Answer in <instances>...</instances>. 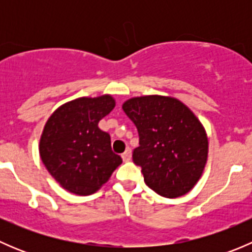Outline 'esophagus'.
Returning a JSON list of instances; mask_svg holds the SVG:
<instances>
[{"label": "esophagus", "instance_id": "34e87169", "mask_svg": "<svg viewBox=\"0 0 252 252\" xmlns=\"http://www.w3.org/2000/svg\"><path fill=\"white\" fill-rule=\"evenodd\" d=\"M122 158H123L124 162L130 161V158H131V150L129 149V147H126V151H124L123 154H122Z\"/></svg>", "mask_w": 252, "mask_h": 252}]
</instances>
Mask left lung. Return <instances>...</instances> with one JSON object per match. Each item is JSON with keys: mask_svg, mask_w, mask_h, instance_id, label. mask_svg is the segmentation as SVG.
<instances>
[{"mask_svg": "<svg viewBox=\"0 0 252 252\" xmlns=\"http://www.w3.org/2000/svg\"><path fill=\"white\" fill-rule=\"evenodd\" d=\"M139 131L133 161L155 192L179 197L196 185L208 156L207 134L201 122L182 101L147 95L123 103Z\"/></svg>", "mask_w": 252, "mask_h": 252, "instance_id": "1", "label": "left lung"}]
</instances>
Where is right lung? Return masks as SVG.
I'll use <instances>...</instances> for the list:
<instances>
[{
  "mask_svg": "<svg viewBox=\"0 0 252 252\" xmlns=\"http://www.w3.org/2000/svg\"><path fill=\"white\" fill-rule=\"evenodd\" d=\"M116 106L111 95L79 97L60 106L47 119L39 152L48 173L72 194L86 196L101 189L121 156L111 147L110 134L98 122Z\"/></svg>",
  "mask_w": 252,
  "mask_h": 252,
  "instance_id": "1",
  "label": "right lung"
}]
</instances>
